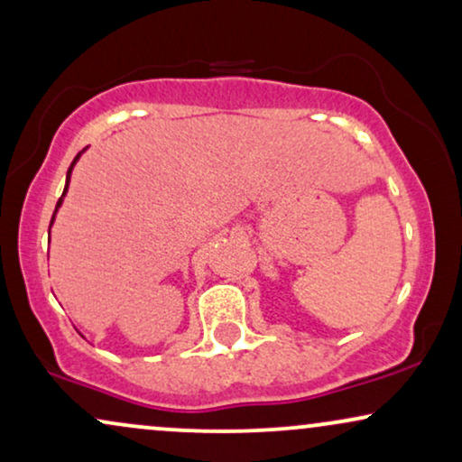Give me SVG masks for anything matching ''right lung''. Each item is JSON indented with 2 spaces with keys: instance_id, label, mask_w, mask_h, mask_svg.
<instances>
[{
  "instance_id": "1",
  "label": "right lung",
  "mask_w": 462,
  "mask_h": 462,
  "mask_svg": "<svg viewBox=\"0 0 462 462\" xmlns=\"http://www.w3.org/2000/svg\"><path fill=\"white\" fill-rule=\"evenodd\" d=\"M83 155V153H79L74 157V162L69 163V168H68V174H66V188H63V194H61V198H60V202H57V207H55V213H52V219H51V226H52V221H55V215H57V211H60V207L63 204V198H66V194H68V185H69V177H72V171H74V166H76V162H79V157ZM49 235H51V227H49Z\"/></svg>"
}]
</instances>
